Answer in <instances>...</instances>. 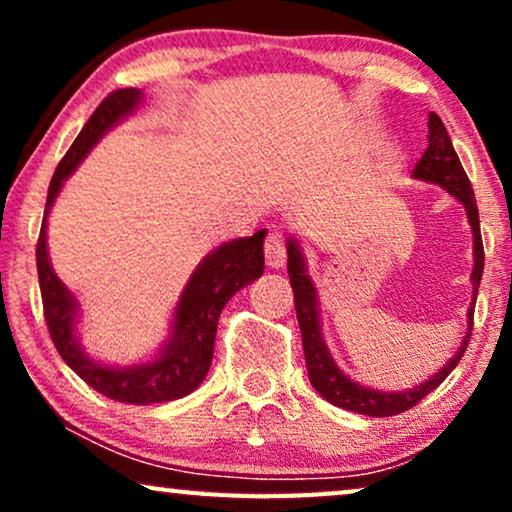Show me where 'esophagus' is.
Instances as JSON below:
<instances>
[{"instance_id": "obj_1", "label": "esophagus", "mask_w": 512, "mask_h": 512, "mask_svg": "<svg viewBox=\"0 0 512 512\" xmlns=\"http://www.w3.org/2000/svg\"><path fill=\"white\" fill-rule=\"evenodd\" d=\"M284 261H286L284 237L282 233H277V230H272V233L265 237V263H268V268L277 270L282 268Z\"/></svg>"}]
</instances>
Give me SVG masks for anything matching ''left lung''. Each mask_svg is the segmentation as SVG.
<instances>
[{
	"label": "left lung",
	"mask_w": 512,
	"mask_h": 512,
	"mask_svg": "<svg viewBox=\"0 0 512 512\" xmlns=\"http://www.w3.org/2000/svg\"><path fill=\"white\" fill-rule=\"evenodd\" d=\"M412 177L429 181V184L443 186L452 198H457L466 209L468 223L473 230V303L468 307V331L461 340L457 354L438 370L436 375H431L429 380L417 384V387L405 389V391H380L363 387V384L354 382L352 377H347L338 368V363L328 352V345L321 335V319H319V300L317 289H314L310 275H307L305 256L300 251V244L296 237H289L286 242V254H289V279L293 289V303H296L298 314V326L303 333V349H305V366L307 375H310L312 387L326 398L328 403L338 405V408L359 412V415L368 417H394L398 412L410 410L412 405H417L426 394H431L447 375L457 368V363L464 356L468 340H471L473 331V310H475V296H478V286L482 279V270H485V249H482V237H480V216L478 205H475L473 186L468 181L464 167L459 163L457 151H454L452 139L447 135L443 121L436 114L429 116V146H426L424 156L412 170Z\"/></svg>",
	"instance_id": "obj_1"
}]
</instances>
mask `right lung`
Masks as SVG:
<instances>
[{"instance_id": "1", "label": "right lung", "mask_w": 512, "mask_h": 512, "mask_svg": "<svg viewBox=\"0 0 512 512\" xmlns=\"http://www.w3.org/2000/svg\"><path fill=\"white\" fill-rule=\"evenodd\" d=\"M139 102H142V90L137 88H121L104 97L100 107L83 125L79 137L69 146L65 158L60 160L51 186H48L46 212L37 242V272L48 333L67 366L107 398L132 405H151L188 396L205 380L207 370L212 366L221 310L237 291L263 275L265 230H258L251 237L223 242L212 254L202 258V263L181 291L172 317L170 338L165 340V345L153 359L135 363V366H107V363L93 361L83 352L81 342L76 338L79 303L60 282L48 261V212H51L65 179L72 177L88 151L100 142L104 132L128 118L139 107Z\"/></svg>"}]
</instances>
